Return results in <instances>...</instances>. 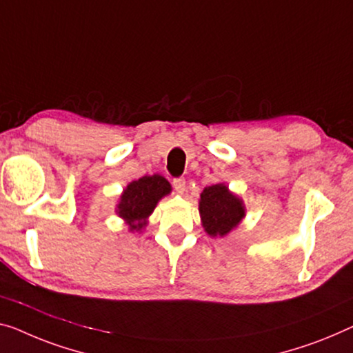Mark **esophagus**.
Here are the masks:
<instances>
[{
  "label": "esophagus",
  "mask_w": 353,
  "mask_h": 353,
  "mask_svg": "<svg viewBox=\"0 0 353 353\" xmlns=\"http://www.w3.org/2000/svg\"><path fill=\"white\" fill-rule=\"evenodd\" d=\"M172 185H174L176 192L182 193V192H185V185H187V182H185V179H183V177H176L174 181H172Z\"/></svg>",
  "instance_id": "1"
}]
</instances>
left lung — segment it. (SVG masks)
Listing matches in <instances>:
<instances>
[{"label": "left lung", "instance_id": "left-lung-1", "mask_svg": "<svg viewBox=\"0 0 353 353\" xmlns=\"http://www.w3.org/2000/svg\"><path fill=\"white\" fill-rule=\"evenodd\" d=\"M203 227L210 236H225L244 217V206L239 198L222 183L206 187L199 199Z\"/></svg>", "mask_w": 353, "mask_h": 353}]
</instances>
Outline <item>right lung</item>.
<instances>
[{"instance_id":"obj_1","label":"right lung","mask_w":353,"mask_h":353,"mask_svg":"<svg viewBox=\"0 0 353 353\" xmlns=\"http://www.w3.org/2000/svg\"><path fill=\"white\" fill-rule=\"evenodd\" d=\"M170 192L171 185L165 177L159 174L141 177L125 188L119 204V215L128 222L130 230H141L159 199Z\"/></svg>"}]
</instances>
